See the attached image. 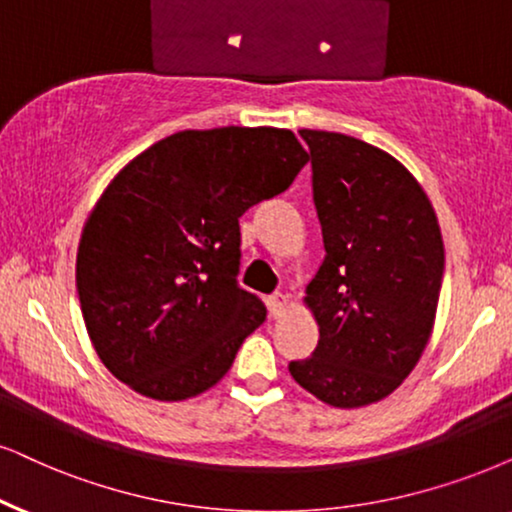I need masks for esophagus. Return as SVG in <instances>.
Instances as JSON below:
<instances>
[{"label":"esophagus","instance_id":"1","mask_svg":"<svg viewBox=\"0 0 512 512\" xmlns=\"http://www.w3.org/2000/svg\"><path fill=\"white\" fill-rule=\"evenodd\" d=\"M288 304H290L288 295H283V293L271 295V297H269V312L274 314V316H281V314L288 309Z\"/></svg>","mask_w":512,"mask_h":512}]
</instances>
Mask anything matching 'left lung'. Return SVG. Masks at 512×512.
<instances>
[{"label": "left lung", "mask_w": 512, "mask_h": 512, "mask_svg": "<svg viewBox=\"0 0 512 512\" xmlns=\"http://www.w3.org/2000/svg\"><path fill=\"white\" fill-rule=\"evenodd\" d=\"M300 137L326 257L304 297L319 345L288 371L323 404L359 409L397 390L428 345L442 231L423 186L390 153L338 132Z\"/></svg>", "instance_id": "1"}]
</instances>
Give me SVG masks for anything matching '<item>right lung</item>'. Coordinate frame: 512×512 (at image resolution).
Wrapping results in <instances>:
<instances>
[{"instance_id":"add662e5","label":"right lung","mask_w":512,"mask_h":512,"mask_svg":"<svg viewBox=\"0 0 512 512\" xmlns=\"http://www.w3.org/2000/svg\"><path fill=\"white\" fill-rule=\"evenodd\" d=\"M290 129H184L129 160L84 222L75 281L115 378L158 401L217 385L267 309L238 288V217L293 184Z\"/></svg>"}]
</instances>
